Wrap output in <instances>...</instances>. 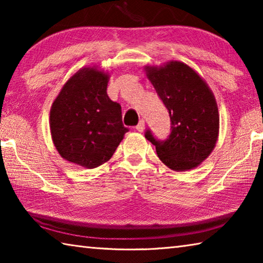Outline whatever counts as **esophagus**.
Segmentation results:
<instances>
[{"instance_id": "obj_1", "label": "esophagus", "mask_w": 263, "mask_h": 263, "mask_svg": "<svg viewBox=\"0 0 263 263\" xmlns=\"http://www.w3.org/2000/svg\"><path fill=\"white\" fill-rule=\"evenodd\" d=\"M144 120H140V122L137 123V126L135 127V129L137 130V132H143L144 130Z\"/></svg>"}]
</instances>
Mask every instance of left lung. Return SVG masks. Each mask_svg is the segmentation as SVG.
Segmentation results:
<instances>
[{
    "label": "left lung",
    "mask_w": 263,
    "mask_h": 263,
    "mask_svg": "<svg viewBox=\"0 0 263 263\" xmlns=\"http://www.w3.org/2000/svg\"><path fill=\"white\" fill-rule=\"evenodd\" d=\"M146 76L171 118V133L158 140L145 137L156 146L159 159L173 171L195 168L211 155L219 134V111L205 81L185 64L171 62L163 67H147Z\"/></svg>",
    "instance_id": "left-lung-1"
}]
</instances>
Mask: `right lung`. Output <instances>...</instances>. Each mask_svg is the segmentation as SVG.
Masks as SVG:
<instances>
[{
    "instance_id": "obj_1",
    "label": "right lung",
    "mask_w": 263,
    "mask_h": 263,
    "mask_svg": "<svg viewBox=\"0 0 263 263\" xmlns=\"http://www.w3.org/2000/svg\"><path fill=\"white\" fill-rule=\"evenodd\" d=\"M107 82L106 74L83 68L65 83L51 107L54 146L64 159L85 168L110 159L128 132L121 106L107 96Z\"/></svg>"
}]
</instances>
